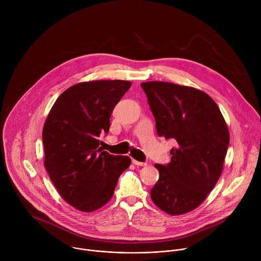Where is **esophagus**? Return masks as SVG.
<instances>
[{"mask_svg": "<svg viewBox=\"0 0 261 261\" xmlns=\"http://www.w3.org/2000/svg\"><path fill=\"white\" fill-rule=\"evenodd\" d=\"M132 162H133V164L134 165H136V166H146V163L145 162H139V161H137V160H132Z\"/></svg>", "mask_w": 261, "mask_h": 261, "instance_id": "esophagus-1", "label": "esophagus"}]
</instances>
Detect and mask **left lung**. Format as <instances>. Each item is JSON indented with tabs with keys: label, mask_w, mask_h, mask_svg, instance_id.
I'll use <instances>...</instances> for the list:
<instances>
[{
	"label": "left lung",
	"mask_w": 261,
	"mask_h": 261,
	"mask_svg": "<svg viewBox=\"0 0 261 261\" xmlns=\"http://www.w3.org/2000/svg\"><path fill=\"white\" fill-rule=\"evenodd\" d=\"M157 134L172 138L170 162L155 164L159 179L153 202L168 215L198 207L216 186L224 165L229 130L216 102L204 92L165 82L142 83Z\"/></svg>",
	"instance_id": "left-lung-1"
}]
</instances>
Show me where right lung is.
<instances>
[{"label":"right lung","mask_w":261,"mask_h":261,"mask_svg":"<svg viewBox=\"0 0 261 261\" xmlns=\"http://www.w3.org/2000/svg\"><path fill=\"white\" fill-rule=\"evenodd\" d=\"M127 81H93L70 87L56 100L44 123V167L61 197L91 213L113 197L118 179L131 164L99 146L111 113L130 89Z\"/></svg>","instance_id":"obj_1"}]
</instances>
